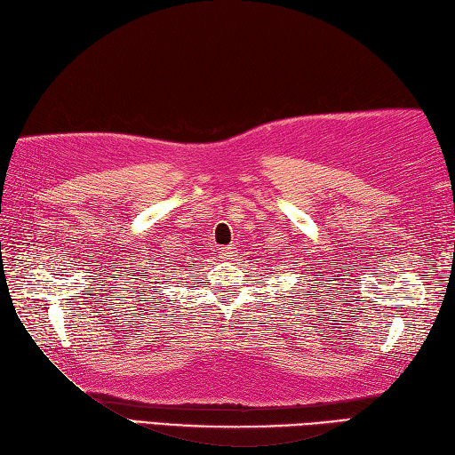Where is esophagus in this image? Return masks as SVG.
Returning a JSON list of instances; mask_svg holds the SVG:
<instances>
[{
    "instance_id": "obj_1",
    "label": "esophagus",
    "mask_w": 455,
    "mask_h": 455,
    "mask_svg": "<svg viewBox=\"0 0 455 455\" xmlns=\"http://www.w3.org/2000/svg\"><path fill=\"white\" fill-rule=\"evenodd\" d=\"M236 252V248L235 246H222V248H219V256L220 258H230V256H233Z\"/></svg>"
}]
</instances>
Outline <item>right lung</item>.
I'll return each instance as SVG.
<instances>
[{"label": "right lung", "mask_w": 455, "mask_h": 455, "mask_svg": "<svg viewBox=\"0 0 455 455\" xmlns=\"http://www.w3.org/2000/svg\"><path fill=\"white\" fill-rule=\"evenodd\" d=\"M164 259H166V258H164ZM168 264H170V262H164V264H154V266H156V267H158V269H166V268H162L161 267L162 265H166L167 267H176V266H178V267H181V264H180V262H178V264H176V266H168Z\"/></svg>", "instance_id": "add662e5"}]
</instances>
